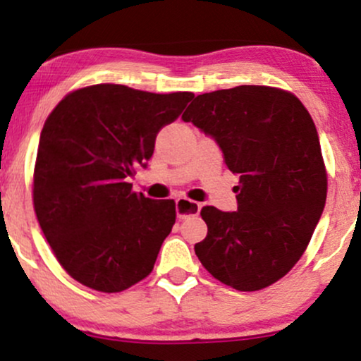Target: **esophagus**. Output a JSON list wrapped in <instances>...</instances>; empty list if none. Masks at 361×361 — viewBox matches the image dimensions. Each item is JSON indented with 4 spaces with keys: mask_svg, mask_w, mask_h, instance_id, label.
I'll use <instances>...</instances> for the list:
<instances>
[{
    "mask_svg": "<svg viewBox=\"0 0 361 361\" xmlns=\"http://www.w3.org/2000/svg\"><path fill=\"white\" fill-rule=\"evenodd\" d=\"M202 205L198 202L188 200V198H178L176 200V215L178 219H186L190 215L200 214Z\"/></svg>",
    "mask_w": 361,
    "mask_h": 361,
    "instance_id": "obj_1",
    "label": "esophagus"
}]
</instances>
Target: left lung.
<instances>
[{"instance_id": "1", "label": "left lung", "mask_w": 361, "mask_h": 361, "mask_svg": "<svg viewBox=\"0 0 361 361\" xmlns=\"http://www.w3.org/2000/svg\"><path fill=\"white\" fill-rule=\"evenodd\" d=\"M239 175L238 212L204 207L207 238L195 255L241 292L275 283L304 255L326 204L327 176L309 111L288 91L235 86L198 94L181 115Z\"/></svg>"}]
</instances>
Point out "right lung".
<instances>
[{"label": "right lung", "mask_w": 361, "mask_h": 361, "mask_svg": "<svg viewBox=\"0 0 361 361\" xmlns=\"http://www.w3.org/2000/svg\"><path fill=\"white\" fill-rule=\"evenodd\" d=\"M193 93L157 94L123 85L69 93L45 120L34 171V207L61 267L98 292H122L154 268L171 233L173 200L132 192L157 132Z\"/></svg>", "instance_id": "obj_1"}]
</instances>
